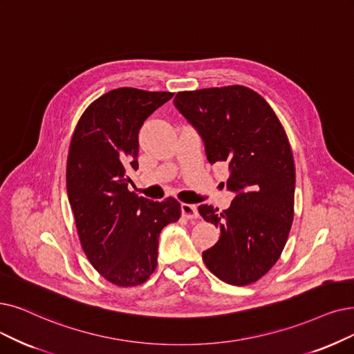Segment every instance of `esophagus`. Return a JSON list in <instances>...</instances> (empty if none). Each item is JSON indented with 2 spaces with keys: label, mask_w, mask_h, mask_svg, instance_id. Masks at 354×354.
<instances>
[{
  "label": "esophagus",
  "mask_w": 354,
  "mask_h": 354,
  "mask_svg": "<svg viewBox=\"0 0 354 354\" xmlns=\"http://www.w3.org/2000/svg\"><path fill=\"white\" fill-rule=\"evenodd\" d=\"M181 214L186 219H196L199 218V212H197V206L196 205H190V203H183L181 205Z\"/></svg>",
  "instance_id": "34e87169"
}]
</instances>
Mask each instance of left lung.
<instances>
[{
    "mask_svg": "<svg viewBox=\"0 0 354 354\" xmlns=\"http://www.w3.org/2000/svg\"><path fill=\"white\" fill-rule=\"evenodd\" d=\"M174 104L201 133L207 161L230 164L226 186L236 194L222 212L199 206L221 230L203 261L225 283L251 285L276 264L290 232L295 162L288 135L270 104L244 86L180 91Z\"/></svg>",
    "mask_w": 354,
    "mask_h": 354,
    "instance_id": "1",
    "label": "left lung"
}]
</instances>
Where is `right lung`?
Masks as SVG:
<instances>
[{"mask_svg":"<svg viewBox=\"0 0 354 354\" xmlns=\"http://www.w3.org/2000/svg\"><path fill=\"white\" fill-rule=\"evenodd\" d=\"M174 93L111 90L81 115L71 138L66 190L81 247L91 266L120 288L142 285L157 268L158 236L181 216L180 202H153L128 189L138 169L140 126Z\"/></svg>","mask_w":354,"mask_h":354,"instance_id":"1","label":"right lung"}]
</instances>
